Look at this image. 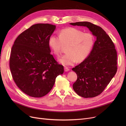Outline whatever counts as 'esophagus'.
I'll return each mask as SVG.
<instances>
[{
	"instance_id": "1",
	"label": "esophagus",
	"mask_w": 126,
	"mask_h": 126,
	"mask_svg": "<svg viewBox=\"0 0 126 126\" xmlns=\"http://www.w3.org/2000/svg\"><path fill=\"white\" fill-rule=\"evenodd\" d=\"M69 70V68H68V67H64V71H68Z\"/></svg>"
}]
</instances>
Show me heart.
Listing matches in <instances>:
<instances>
[{"mask_svg":"<svg viewBox=\"0 0 126 126\" xmlns=\"http://www.w3.org/2000/svg\"><path fill=\"white\" fill-rule=\"evenodd\" d=\"M94 44V37L89 32H84L76 28H68L61 30L59 37L52 35L48 39V45L52 52L59 56L66 46V53L59 59L65 66L73 65L77 61L82 62L90 54Z\"/></svg>","mask_w":126,"mask_h":126,"instance_id":"obj_1","label":"heart"}]
</instances>
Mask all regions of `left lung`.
<instances>
[{
  "label": "left lung",
  "instance_id": "obj_1",
  "mask_svg": "<svg viewBox=\"0 0 126 126\" xmlns=\"http://www.w3.org/2000/svg\"><path fill=\"white\" fill-rule=\"evenodd\" d=\"M70 24L86 26L96 37L89 56L72 69L78 76L72 86L77 94L85 98L96 96L102 93L116 73L117 58L115 45L100 26L87 21Z\"/></svg>",
  "mask_w": 126,
  "mask_h": 126
}]
</instances>
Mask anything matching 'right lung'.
<instances>
[{"mask_svg":"<svg viewBox=\"0 0 126 126\" xmlns=\"http://www.w3.org/2000/svg\"><path fill=\"white\" fill-rule=\"evenodd\" d=\"M56 26L38 23L20 34L13 44L10 68L15 83L24 94L34 97L47 94L56 78L64 72L48 45V39Z\"/></svg>","mask_w":126,"mask_h":126,"instance_id":"add662e5","label":"right lung"}]
</instances>
